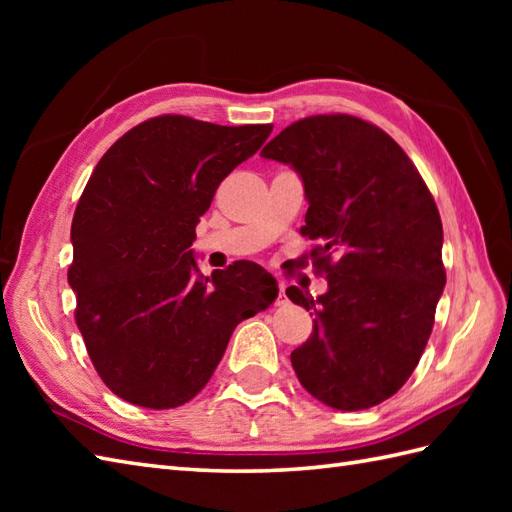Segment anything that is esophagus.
I'll return each mask as SVG.
<instances>
[{
    "label": "esophagus",
    "instance_id": "34e87169",
    "mask_svg": "<svg viewBox=\"0 0 512 512\" xmlns=\"http://www.w3.org/2000/svg\"><path fill=\"white\" fill-rule=\"evenodd\" d=\"M288 297H286V284H279V295H277V303L281 306V303H286Z\"/></svg>",
    "mask_w": 512,
    "mask_h": 512
}]
</instances>
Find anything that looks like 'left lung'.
<instances>
[{"instance_id": "8db88e82", "label": "left lung", "mask_w": 512, "mask_h": 512, "mask_svg": "<svg viewBox=\"0 0 512 512\" xmlns=\"http://www.w3.org/2000/svg\"><path fill=\"white\" fill-rule=\"evenodd\" d=\"M262 156L301 176V235L328 277L317 299L286 290L317 317L290 354L299 383L339 411L374 407L407 383L433 330L447 284L438 206L396 140L350 114L301 118Z\"/></svg>"}]
</instances>
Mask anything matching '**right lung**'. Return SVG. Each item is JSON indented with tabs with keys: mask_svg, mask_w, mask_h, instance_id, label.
Returning <instances> with one entry per match:
<instances>
[{
	"mask_svg": "<svg viewBox=\"0 0 512 512\" xmlns=\"http://www.w3.org/2000/svg\"><path fill=\"white\" fill-rule=\"evenodd\" d=\"M270 132L165 114L129 129L92 171L72 220L68 284L90 361L118 398L147 409L189 402L237 323L275 301L262 266L202 277L191 250L215 189Z\"/></svg>",
	"mask_w": 512,
	"mask_h": 512,
	"instance_id": "right-lung-1",
	"label": "right lung"
}]
</instances>
